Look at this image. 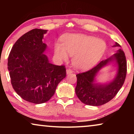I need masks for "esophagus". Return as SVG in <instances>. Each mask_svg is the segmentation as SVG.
Instances as JSON below:
<instances>
[{
  "label": "esophagus",
  "instance_id": "obj_1",
  "mask_svg": "<svg viewBox=\"0 0 134 134\" xmlns=\"http://www.w3.org/2000/svg\"><path fill=\"white\" fill-rule=\"evenodd\" d=\"M72 70L70 69L66 70V73H67V74H70L72 73Z\"/></svg>",
  "mask_w": 134,
  "mask_h": 134
}]
</instances>
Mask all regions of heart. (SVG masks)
<instances>
[{
    "mask_svg": "<svg viewBox=\"0 0 134 134\" xmlns=\"http://www.w3.org/2000/svg\"><path fill=\"white\" fill-rule=\"evenodd\" d=\"M63 45L56 43L54 52L60 60L66 61L74 56L72 63L78 69L85 70L93 67L105 54L106 44L102 40L83 34H68L62 38Z\"/></svg>",
    "mask_w": 134,
    "mask_h": 134,
    "instance_id": "b5f03b06",
    "label": "heart"
}]
</instances>
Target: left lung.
Returning a JSON list of instances; mask_svg holds the SVG:
<instances>
[{"instance_id":"left-lung-1","label":"left lung","mask_w":134,"mask_h":134,"mask_svg":"<svg viewBox=\"0 0 134 134\" xmlns=\"http://www.w3.org/2000/svg\"><path fill=\"white\" fill-rule=\"evenodd\" d=\"M113 47H121L115 42ZM115 61L118 65V71L115 79L108 84L95 83V77L103 67ZM126 60L124 52L121 49L106 60L100 62L89 71L77 74L76 93L81 102L90 106H100L111 100L116 96L125 80Z\"/></svg>"}]
</instances>
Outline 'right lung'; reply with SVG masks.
<instances>
[{
  "label": "right lung",
  "mask_w": 134,
  "mask_h": 134,
  "mask_svg": "<svg viewBox=\"0 0 134 134\" xmlns=\"http://www.w3.org/2000/svg\"><path fill=\"white\" fill-rule=\"evenodd\" d=\"M47 32L36 28L25 34L13 45L8 57L13 89L25 100L35 104L49 100L66 76L65 66L51 64L43 54L47 45L42 39Z\"/></svg>",
  "instance_id": "1"
}]
</instances>
